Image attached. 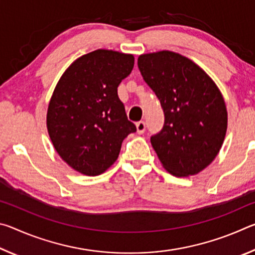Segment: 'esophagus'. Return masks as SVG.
<instances>
[{
    "label": "esophagus",
    "mask_w": 255,
    "mask_h": 255,
    "mask_svg": "<svg viewBox=\"0 0 255 255\" xmlns=\"http://www.w3.org/2000/svg\"><path fill=\"white\" fill-rule=\"evenodd\" d=\"M136 127H137L138 133H144L146 130V124L144 122H138L136 124Z\"/></svg>",
    "instance_id": "obj_1"
}]
</instances>
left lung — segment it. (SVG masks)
Wrapping results in <instances>:
<instances>
[{
    "label": "left lung",
    "instance_id": "8db88e82",
    "mask_svg": "<svg viewBox=\"0 0 255 255\" xmlns=\"http://www.w3.org/2000/svg\"><path fill=\"white\" fill-rule=\"evenodd\" d=\"M137 64L164 112L163 128L150 136L159 161L175 176L199 173L217 156L226 135L221 91L197 64L173 51L141 55Z\"/></svg>",
    "mask_w": 255,
    "mask_h": 255
}]
</instances>
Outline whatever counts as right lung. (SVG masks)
Segmentation results:
<instances>
[{"instance_id":"obj_1","label":"right lung","mask_w":255,"mask_h":255,"mask_svg":"<svg viewBox=\"0 0 255 255\" xmlns=\"http://www.w3.org/2000/svg\"><path fill=\"white\" fill-rule=\"evenodd\" d=\"M132 67V55L98 49L76 59L56 85L47 112L49 137L59 156L82 174L109 169L125 138L136 131L117 90Z\"/></svg>"}]
</instances>
